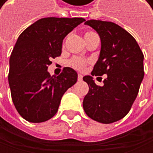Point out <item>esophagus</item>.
I'll use <instances>...</instances> for the list:
<instances>
[{"label":"esophagus","instance_id":"esophagus-1","mask_svg":"<svg viewBox=\"0 0 153 153\" xmlns=\"http://www.w3.org/2000/svg\"><path fill=\"white\" fill-rule=\"evenodd\" d=\"M82 76L81 74H79L78 75V81H82Z\"/></svg>","mask_w":153,"mask_h":153}]
</instances>
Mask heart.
Masks as SVG:
<instances>
[{"label": "heart", "mask_w": 153, "mask_h": 153, "mask_svg": "<svg viewBox=\"0 0 153 153\" xmlns=\"http://www.w3.org/2000/svg\"><path fill=\"white\" fill-rule=\"evenodd\" d=\"M93 34H94V33H93V32H88V33L85 34V36H88L93 35ZM69 63H70V65H71V67H73V68H75V69H77V70H79V71H82V70L85 68V66H86L87 61L84 60V59H81V58L75 57V58H72V59L70 60Z\"/></svg>", "instance_id": "b5f03b06"}]
</instances>
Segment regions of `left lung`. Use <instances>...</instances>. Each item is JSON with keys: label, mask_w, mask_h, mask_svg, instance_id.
<instances>
[{"label": "left lung", "mask_w": 153, "mask_h": 153, "mask_svg": "<svg viewBox=\"0 0 153 153\" xmlns=\"http://www.w3.org/2000/svg\"><path fill=\"white\" fill-rule=\"evenodd\" d=\"M98 33L101 50L92 75L106 74L104 85L95 84L92 76H84L89 86L82 105L90 118L110 124L128 112L144 77L143 53L135 39L118 25L100 20L84 23Z\"/></svg>", "instance_id": "1"}]
</instances>
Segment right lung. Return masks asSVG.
Returning <instances> with one entry per match:
<instances>
[{
	"mask_svg": "<svg viewBox=\"0 0 153 153\" xmlns=\"http://www.w3.org/2000/svg\"><path fill=\"white\" fill-rule=\"evenodd\" d=\"M84 21L47 17L19 36L10 57L8 81L13 105L25 120L41 123L53 117L62 95L77 82L71 68L65 67L59 76H50L48 68L60 56L64 37Z\"/></svg>",
	"mask_w": 153,
	"mask_h": 153,
	"instance_id": "right-lung-1",
	"label": "right lung"
}]
</instances>
